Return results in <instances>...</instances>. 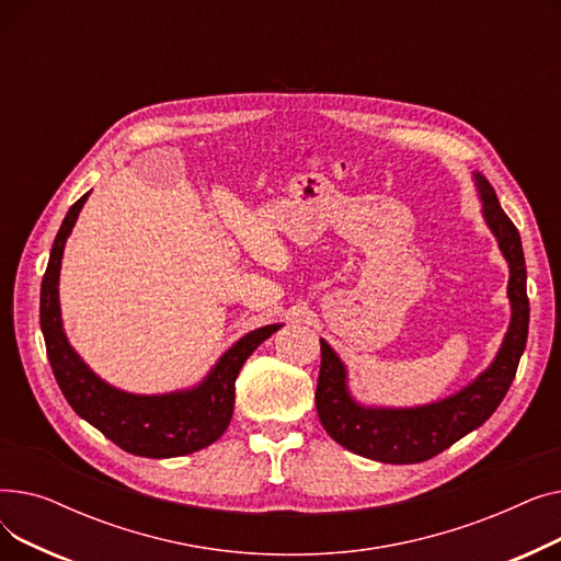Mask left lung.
<instances>
[{"instance_id": "left-lung-1", "label": "left lung", "mask_w": 561, "mask_h": 561, "mask_svg": "<svg viewBox=\"0 0 561 561\" xmlns=\"http://www.w3.org/2000/svg\"><path fill=\"white\" fill-rule=\"evenodd\" d=\"M482 216L500 252L510 263L507 298L512 320L491 366L468 387L421 407H364L347 389V370L328 341L320 339V375L316 389L318 419L325 432L350 453L381 463H419L450 448L478 430L507 396L527 343L529 302L520 233L500 206L486 176L473 172Z\"/></svg>"}]
</instances>
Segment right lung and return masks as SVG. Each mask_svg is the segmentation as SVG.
I'll return each mask as SVG.
<instances>
[{
  "instance_id": "right-lung-1",
  "label": "right lung",
  "mask_w": 561,
  "mask_h": 561,
  "mask_svg": "<svg viewBox=\"0 0 561 561\" xmlns=\"http://www.w3.org/2000/svg\"><path fill=\"white\" fill-rule=\"evenodd\" d=\"M88 195L91 193L81 195L64 218L41 284V330L58 389L83 421L131 455L168 459L197 453L225 434L233 414V385L241 366L265 339L282 328V322L248 332L236 341L193 389L136 396L106 385L70 345L58 305L64 248Z\"/></svg>"
}]
</instances>
